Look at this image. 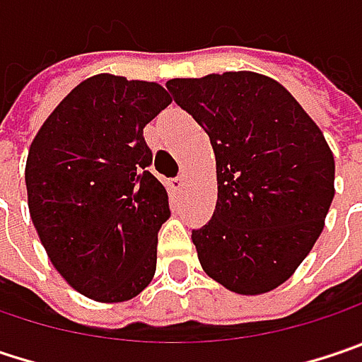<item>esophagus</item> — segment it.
I'll use <instances>...</instances> for the list:
<instances>
[{
	"instance_id": "1",
	"label": "esophagus",
	"mask_w": 362,
	"mask_h": 362,
	"mask_svg": "<svg viewBox=\"0 0 362 362\" xmlns=\"http://www.w3.org/2000/svg\"><path fill=\"white\" fill-rule=\"evenodd\" d=\"M183 181H185V179H183V175H181V177L170 179V181H168V189H170V192H179V189L183 187Z\"/></svg>"
}]
</instances>
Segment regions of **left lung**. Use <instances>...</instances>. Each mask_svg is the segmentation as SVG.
Instances as JSON below:
<instances>
[{
    "mask_svg": "<svg viewBox=\"0 0 362 362\" xmlns=\"http://www.w3.org/2000/svg\"><path fill=\"white\" fill-rule=\"evenodd\" d=\"M208 134L218 199L192 233L204 272L239 295L270 293L309 255L334 199V154L282 84L255 71L167 82Z\"/></svg>",
    "mask_w": 362,
    "mask_h": 362,
    "instance_id": "left-lung-1",
    "label": "left lung"
}]
</instances>
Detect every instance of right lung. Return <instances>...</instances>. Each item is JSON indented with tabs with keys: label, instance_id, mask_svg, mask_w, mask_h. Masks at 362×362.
<instances>
[{
	"label": "right lung",
	"instance_id": "1",
	"mask_svg": "<svg viewBox=\"0 0 362 362\" xmlns=\"http://www.w3.org/2000/svg\"><path fill=\"white\" fill-rule=\"evenodd\" d=\"M170 100L156 82L98 74L65 96L30 144V218L55 270L84 297L129 300L156 272L170 210L148 170L144 127Z\"/></svg>",
	"mask_w": 362,
	"mask_h": 362
}]
</instances>
